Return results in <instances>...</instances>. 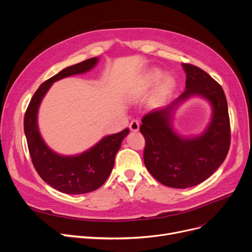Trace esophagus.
I'll use <instances>...</instances> for the list:
<instances>
[{"label": "esophagus", "mask_w": 252, "mask_h": 252, "mask_svg": "<svg viewBox=\"0 0 252 252\" xmlns=\"http://www.w3.org/2000/svg\"><path fill=\"white\" fill-rule=\"evenodd\" d=\"M140 128V124L138 121H131V123L129 124V129L131 131H134V133H136V131H138Z\"/></svg>", "instance_id": "1"}]
</instances>
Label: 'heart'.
Masks as SVG:
<instances>
[{"label": "heart", "instance_id": "obj_1", "mask_svg": "<svg viewBox=\"0 0 252 252\" xmlns=\"http://www.w3.org/2000/svg\"><path fill=\"white\" fill-rule=\"evenodd\" d=\"M162 75V70L153 67L145 73L137 86V92L140 95H144L158 82V79ZM161 79V78H160ZM160 80V79H159ZM177 87V81L174 75L166 73L162 76L160 82L157 83L151 96V102L154 105L165 102L169 96L173 94Z\"/></svg>", "mask_w": 252, "mask_h": 252}]
</instances>
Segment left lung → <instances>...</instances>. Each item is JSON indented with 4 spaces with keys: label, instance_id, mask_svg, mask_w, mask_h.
<instances>
[{
    "label": "left lung",
    "instance_id": "8db88e82",
    "mask_svg": "<svg viewBox=\"0 0 252 252\" xmlns=\"http://www.w3.org/2000/svg\"><path fill=\"white\" fill-rule=\"evenodd\" d=\"M186 73L183 94L166 107L145 115L140 126L146 141L144 163L164 186L185 189L208 179L223 162L230 147L228 103L222 88L204 70L182 63ZM193 96L207 100L212 117L201 134L187 137L173 128L175 111Z\"/></svg>",
    "mask_w": 252,
    "mask_h": 252
}]
</instances>
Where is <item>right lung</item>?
<instances>
[{"label": "right lung", "instance_id": "obj_1", "mask_svg": "<svg viewBox=\"0 0 252 252\" xmlns=\"http://www.w3.org/2000/svg\"><path fill=\"white\" fill-rule=\"evenodd\" d=\"M98 62V57H93L68 66L49 78L38 87L24 115V134L34 168L48 185L65 194H85L100 188L110 176L115 154L129 133L126 128L121 133L105 136L94 146L74 155H63L51 149L39 133L38 108L52 85L65 77L86 73Z\"/></svg>", "mask_w": 252, "mask_h": 252}]
</instances>
